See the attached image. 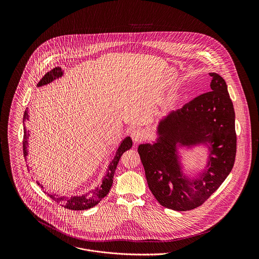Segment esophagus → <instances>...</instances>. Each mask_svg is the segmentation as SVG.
I'll use <instances>...</instances> for the list:
<instances>
[{
  "label": "esophagus",
  "mask_w": 259,
  "mask_h": 259,
  "mask_svg": "<svg viewBox=\"0 0 259 259\" xmlns=\"http://www.w3.org/2000/svg\"><path fill=\"white\" fill-rule=\"evenodd\" d=\"M131 137H132V139H133V141L135 143H141V142H143L145 140L146 133L143 130H141V128H136V130H134L132 132Z\"/></svg>",
  "instance_id": "34e87169"
}]
</instances>
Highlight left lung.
Here are the masks:
<instances>
[{"mask_svg":"<svg viewBox=\"0 0 259 259\" xmlns=\"http://www.w3.org/2000/svg\"><path fill=\"white\" fill-rule=\"evenodd\" d=\"M211 91L196 97L160 120V138L154 145H141L139 153L148 187L164 207L186 211L200 206L231 171L236 154L234 109L220 74L210 73ZM210 141V167L196 181L182 178L175 144Z\"/></svg>","mask_w":259,"mask_h":259,"instance_id":"obj_1","label":"left lung"}]
</instances>
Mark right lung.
Masks as SVG:
<instances>
[{
  "label": "right lung",
  "mask_w": 259,
  "mask_h": 259,
  "mask_svg": "<svg viewBox=\"0 0 259 259\" xmlns=\"http://www.w3.org/2000/svg\"><path fill=\"white\" fill-rule=\"evenodd\" d=\"M63 75V71L61 68H55L53 70H51L50 72H48L47 74L42 76V78L38 81L37 87L47 84L51 81H53L54 79H56L57 77H60ZM29 119V111H25L24 113V117H23V122L25 124V122H27V120ZM29 132L26 133V130L24 131V139H23V150H24V156L26 157L28 155V150H27V146H28V139H29ZM133 146V141L132 139L125 138L121 145L119 146V148H117V151L115 152V156L112 159V161L109 166L108 169V174L105 177L103 184L100 185L97 189H95L94 191H92L91 193H87L83 194L81 196H57L56 194H50L48 193V195L55 200L56 202L60 203V205H62L64 208H68L71 210H83V209H89L95 205H97L99 202H101V200L109 193L110 189H111L112 182H113V176H114V171L116 168V165L120 159V156L122 155V153L126 150H128ZM37 185L40 186V188L44 189V187L37 183Z\"/></svg>",
  "instance_id": "1"
}]
</instances>
